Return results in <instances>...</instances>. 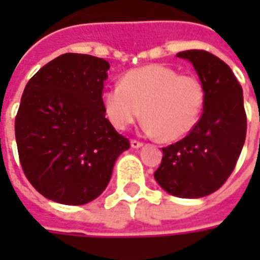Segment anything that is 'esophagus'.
<instances>
[{
    "label": "esophagus",
    "mask_w": 260,
    "mask_h": 260,
    "mask_svg": "<svg viewBox=\"0 0 260 260\" xmlns=\"http://www.w3.org/2000/svg\"><path fill=\"white\" fill-rule=\"evenodd\" d=\"M143 146V143L139 141H136V139H132L131 141V147H134V149H139V147Z\"/></svg>",
    "instance_id": "esophagus-1"
}]
</instances>
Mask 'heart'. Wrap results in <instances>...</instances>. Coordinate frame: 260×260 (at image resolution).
<instances>
[{
	"instance_id": "obj_1",
	"label": "heart",
	"mask_w": 260,
	"mask_h": 260,
	"mask_svg": "<svg viewBox=\"0 0 260 260\" xmlns=\"http://www.w3.org/2000/svg\"><path fill=\"white\" fill-rule=\"evenodd\" d=\"M205 97V87L196 76L154 64L126 72L119 86L103 93V107L117 129H126L143 110L145 132L177 141L195 128Z\"/></svg>"
}]
</instances>
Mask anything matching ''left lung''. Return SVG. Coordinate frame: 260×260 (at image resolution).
I'll return each mask as SVG.
<instances>
[{"label":"left lung","instance_id":"8db88e82","mask_svg":"<svg viewBox=\"0 0 260 260\" xmlns=\"http://www.w3.org/2000/svg\"><path fill=\"white\" fill-rule=\"evenodd\" d=\"M188 59L205 87L201 119L188 135L163 147L154 178L178 198H203L227 181L246 136V114L240 82L224 61L205 50L177 54Z\"/></svg>","mask_w":260,"mask_h":260}]
</instances>
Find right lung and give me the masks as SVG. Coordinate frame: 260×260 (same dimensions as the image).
Wrapping results in <instances>:
<instances>
[{"mask_svg":"<svg viewBox=\"0 0 260 260\" xmlns=\"http://www.w3.org/2000/svg\"><path fill=\"white\" fill-rule=\"evenodd\" d=\"M108 69L106 59L62 54L39 69L23 90L15 118L20 166L50 201L75 206L96 199L117 157L129 149L103 107Z\"/></svg>","mask_w":260,"mask_h":260,"instance_id":"1","label":"right lung"}]
</instances>
